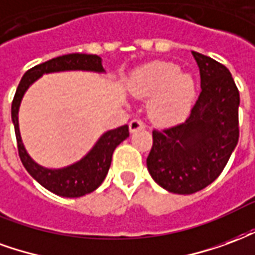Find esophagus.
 I'll return each instance as SVG.
<instances>
[{
	"mask_svg": "<svg viewBox=\"0 0 255 255\" xmlns=\"http://www.w3.org/2000/svg\"><path fill=\"white\" fill-rule=\"evenodd\" d=\"M145 128V124L142 122L141 120H131L129 122V130L130 133H133V131H137V130H141Z\"/></svg>",
	"mask_w": 255,
	"mask_h": 255,
	"instance_id": "obj_1",
	"label": "esophagus"
}]
</instances>
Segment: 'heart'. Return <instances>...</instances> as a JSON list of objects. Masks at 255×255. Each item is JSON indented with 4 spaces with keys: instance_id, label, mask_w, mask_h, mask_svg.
<instances>
[{
    "instance_id": "1",
    "label": "heart",
    "mask_w": 255,
    "mask_h": 255,
    "mask_svg": "<svg viewBox=\"0 0 255 255\" xmlns=\"http://www.w3.org/2000/svg\"><path fill=\"white\" fill-rule=\"evenodd\" d=\"M131 92L152 98L148 106L150 120L160 126L175 125L190 111L196 98V83L171 62H150L137 69L130 79Z\"/></svg>"
}]
</instances>
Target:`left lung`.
Instances as JSON below:
<instances>
[{
	"label": "left lung",
	"instance_id": "8db88e82",
	"mask_svg": "<svg viewBox=\"0 0 255 255\" xmlns=\"http://www.w3.org/2000/svg\"><path fill=\"white\" fill-rule=\"evenodd\" d=\"M201 92L185 122L153 130L146 159L150 176L175 194L205 189L222 174L239 140V91L230 70L193 51Z\"/></svg>",
	"mask_w": 255,
	"mask_h": 255
}]
</instances>
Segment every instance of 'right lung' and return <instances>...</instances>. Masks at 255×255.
I'll return each instance as SVG.
<instances>
[{
  "label": "right lung",
  "mask_w": 255,
  "mask_h": 255,
  "mask_svg": "<svg viewBox=\"0 0 255 255\" xmlns=\"http://www.w3.org/2000/svg\"><path fill=\"white\" fill-rule=\"evenodd\" d=\"M64 70H92L105 72L102 66V58L94 54L73 53L49 59L43 64L33 66L24 73L12 102V121L17 140V149L20 160L28 171L29 175L38 181L43 187L61 197H81L92 193L102 185L111 166L113 152L121 142L129 137V126L124 125L114 130H109L102 135L99 141L89 150L87 156L72 166L50 170L39 166L29 157L24 148L20 130H18V107L24 92L35 80L44 73L64 72Z\"/></svg>",
  "instance_id": "add662e5"
}]
</instances>
